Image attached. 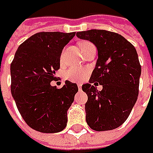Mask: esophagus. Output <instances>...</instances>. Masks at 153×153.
I'll use <instances>...</instances> for the list:
<instances>
[{
  "label": "esophagus",
  "instance_id": "obj_1",
  "mask_svg": "<svg viewBox=\"0 0 153 153\" xmlns=\"http://www.w3.org/2000/svg\"><path fill=\"white\" fill-rule=\"evenodd\" d=\"M77 85H78V88H79V90H82V84H81V83H78Z\"/></svg>",
  "mask_w": 153,
  "mask_h": 153
}]
</instances>
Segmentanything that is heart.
<instances>
[{
    "label": "heart",
    "mask_w": 153,
    "mask_h": 153,
    "mask_svg": "<svg viewBox=\"0 0 153 153\" xmlns=\"http://www.w3.org/2000/svg\"><path fill=\"white\" fill-rule=\"evenodd\" d=\"M89 42H82L81 43V46ZM63 60V52L61 56V61ZM88 73V70L85 68H79V67H72L69 69L65 73V78L71 82H81L82 81Z\"/></svg>",
    "instance_id": "obj_1"
}]
</instances>
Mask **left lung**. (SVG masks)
<instances>
[{"instance_id":"1","label":"left lung","mask_w":153,"mask_h":153,"mask_svg":"<svg viewBox=\"0 0 153 153\" xmlns=\"http://www.w3.org/2000/svg\"><path fill=\"white\" fill-rule=\"evenodd\" d=\"M76 36L98 50L89 83L82 85L88 96L87 124L97 131L116 129L127 120L138 98L141 67L136 49L121 34L105 30L80 31ZM98 83L102 91L97 90Z\"/></svg>"}]
</instances>
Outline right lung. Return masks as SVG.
Segmentation results:
<instances>
[{
    "label": "right lung",
    "mask_w": 153,
    "mask_h": 153,
    "mask_svg": "<svg viewBox=\"0 0 153 153\" xmlns=\"http://www.w3.org/2000/svg\"><path fill=\"white\" fill-rule=\"evenodd\" d=\"M75 32H38L23 42L10 64V91L25 123L35 131L54 133L67 125V111L78 86L70 81L51 86L64 46Z\"/></svg>",
    "instance_id": "right-lung-1"
}]
</instances>
